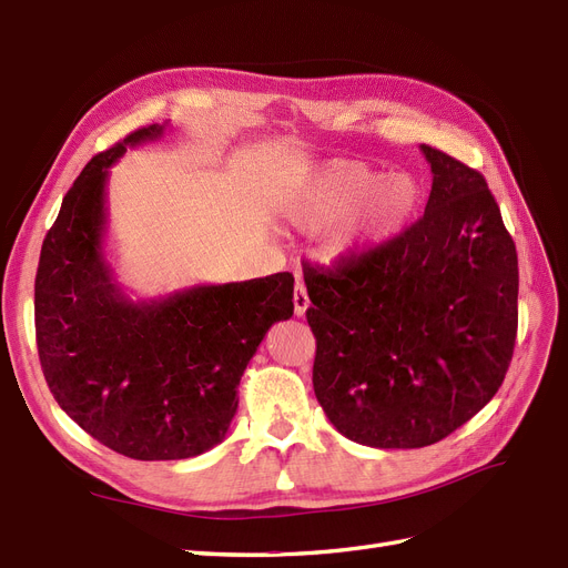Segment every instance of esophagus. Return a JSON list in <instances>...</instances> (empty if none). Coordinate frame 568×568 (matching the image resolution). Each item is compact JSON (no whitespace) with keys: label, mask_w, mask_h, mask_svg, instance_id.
Wrapping results in <instances>:
<instances>
[{"label":"esophagus","mask_w":568,"mask_h":568,"mask_svg":"<svg viewBox=\"0 0 568 568\" xmlns=\"http://www.w3.org/2000/svg\"><path fill=\"white\" fill-rule=\"evenodd\" d=\"M307 307H311V298H307V291H305V286L301 282H296V288H294V313L298 317H303Z\"/></svg>","instance_id":"34e87169"}]
</instances>
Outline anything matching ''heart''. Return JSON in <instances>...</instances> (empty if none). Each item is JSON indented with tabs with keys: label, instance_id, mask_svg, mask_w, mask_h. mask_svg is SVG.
<instances>
[{
	"label": "heart",
	"instance_id": "b5f03b06",
	"mask_svg": "<svg viewBox=\"0 0 568 568\" xmlns=\"http://www.w3.org/2000/svg\"><path fill=\"white\" fill-rule=\"evenodd\" d=\"M417 184L405 175H382L348 163H334L291 184L282 194V213L303 230H324L359 211L332 244V255H363L398 232L415 211Z\"/></svg>",
	"mask_w": 568,
	"mask_h": 568
}]
</instances>
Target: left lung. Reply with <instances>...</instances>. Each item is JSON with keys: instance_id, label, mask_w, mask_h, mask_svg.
Returning <instances> with one entry per match:
<instances>
[{"instance_id": "1", "label": "left lung", "mask_w": 568, "mask_h": 568, "mask_svg": "<svg viewBox=\"0 0 568 568\" xmlns=\"http://www.w3.org/2000/svg\"><path fill=\"white\" fill-rule=\"evenodd\" d=\"M424 215L336 267L303 265L317 338L315 395L369 448L450 436L503 386L519 322L517 246L474 168L422 144Z\"/></svg>"}]
</instances>
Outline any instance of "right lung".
<instances>
[{"label":"right lung","instance_id":"add662e5","mask_svg":"<svg viewBox=\"0 0 568 568\" xmlns=\"http://www.w3.org/2000/svg\"><path fill=\"white\" fill-rule=\"evenodd\" d=\"M134 130L84 165L44 236L36 332L44 379L92 438L132 459H186L222 443L239 382L267 329L294 315V274L201 284L132 301L104 257L109 168Z\"/></svg>","mask_w":568,"mask_h":568}]
</instances>
